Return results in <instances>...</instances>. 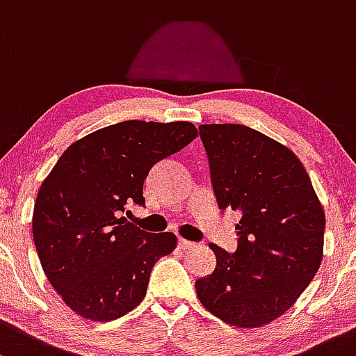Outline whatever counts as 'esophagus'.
<instances>
[{
  "label": "esophagus",
  "instance_id": "34e87169",
  "mask_svg": "<svg viewBox=\"0 0 356 356\" xmlns=\"http://www.w3.org/2000/svg\"><path fill=\"white\" fill-rule=\"evenodd\" d=\"M194 247H196V244H194V242L186 241V238L179 237V249H182V250H193Z\"/></svg>",
  "mask_w": 356,
  "mask_h": 356
}]
</instances>
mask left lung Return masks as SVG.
<instances>
[{
  "instance_id": "1",
  "label": "left lung",
  "mask_w": 356,
  "mask_h": 356,
  "mask_svg": "<svg viewBox=\"0 0 356 356\" xmlns=\"http://www.w3.org/2000/svg\"><path fill=\"white\" fill-rule=\"evenodd\" d=\"M220 209L242 218L238 244H209L216 268L196 282L204 309L237 327H259L286 312L323 261L326 216L309 174L290 148L242 124H201Z\"/></svg>"
}]
</instances>
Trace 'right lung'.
Masks as SVG:
<instances>
[{
    "label": "right lung",
    "mask_w": 356,
    "mask_h": 356,
    "mask_svg": "<svg viewBox=\"0 0 356 356\" xmlns=\"http://www.w3.org/2000/svg\"><path fill=\"white\" fill-rule=\"evenodd\" d=\"M193 122L124 121L74 141L44 179L32 234L47 280L90 321H114L140 305L149 273L175 249L172 232L149 234L124 216L145 204L149 168L188 147Z\"/></svg>",
    "instance_id": "add662e5"
}]
</instances>
